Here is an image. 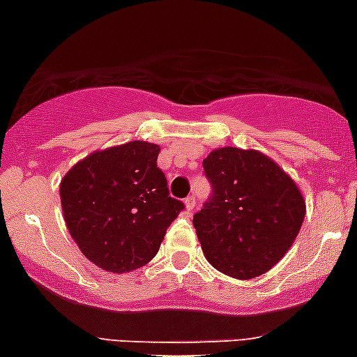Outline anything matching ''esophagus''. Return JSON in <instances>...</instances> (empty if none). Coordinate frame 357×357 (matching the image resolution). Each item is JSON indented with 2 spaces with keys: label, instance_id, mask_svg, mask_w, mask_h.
<instances>
[{
  "label": "esophagus",
  "instance_id": "1",
  "mask_svg": "<svg viewBox=\"0 0 357 357\" xmlns=\"http://www.w3.org/2000/svg\"><path fill=\"white\" fill-rule=\"evenodd\" d=\"M194 206H196V197L188 196L187 199H185V208H187V212H190Z\"/></svg>",
  "mask_w": 357,
  "mask_h": 357
}]
</instances>
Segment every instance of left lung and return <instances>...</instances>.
I'll return each mask as SVG.
<instances>
[{
    "label": "left lung",
    "instance_id": "left-lung-1",
    "mask_svg": "<svg viewBox=\"0 0 357 357\" xmlns=\"http://www.w3.org/2000/svg\"><path fill=\"white\" fill-rule=\"evenodd\" d=\"M203 169L214 190L192 223L206 261L236 280L271 271L305 220L307 206L296 181L254 149H215Z\"/></svg>",
    "mask_w": 357,
    "mask_h": 357
}]
</instances>
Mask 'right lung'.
Here are the masks:
<instances>
[{"mask_svg": "<svg viewBox=\"0 0 357 357\" xmlns=\"http://www.w3.org/2000/svg\"><path fill=\"white\" fill-rule=\"evenodd\" d=\"M160 145L128 142L94 151L59 183L65 225L86 259L114 274L158 254L183 203L169 196L158 169Z\"/></svg>", "mask_w": 357, "mask_h": 357, "instance_id": "right-lung-1", "label": "right lung"}]
</instances>
